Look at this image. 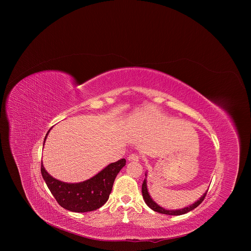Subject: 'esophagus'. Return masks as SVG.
I'll return each instance as SVG.
<instances>
[{"mask_svg": "<svg viewBox=\"0 0 251 251\" xmlns=\"http://www.w3.org/2000/svg\"><path fill=\"white\" fill-rule=\"evenodd\" d=\"M127 159H128V161H139L140 156L138 154H136V153H132V154H130L127 157Z\"/></svg>", "mask_w": 251, "mask_h": 251, "instance_id": "esophagus-1", "label": "esophagus"}]
</instances>
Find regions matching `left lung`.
Listing matches in <instances>:
<instances>
[{
	"mask_svg": "<svg viewBox=\"0 0 251 251\" xmlns=\"http://www.w3.org/2000/svg\"><path fill=\"white\" fill-rule=\"evenodd\" d=\"M146 178H147V173L145 174ZM207 192L208 190L201 196V198L199 200H197L196 202H194L193 204H191L190 206L188 207H184L182 209H179V210H167V209H164L162 207H160L159 205H157L151 197V195L149 194V191H148V188H147V179H144L143 184H142V195H143L144 200H145V203L154 212H157L159 214H163V215H184L192 210H194L195 208H197L202 202L203 200L205 199L206 195H207Z\"/></svg>",
	"mask_w": 251,
	"mask_h": 251,
	"instance_id": "obj_1",
	"label": "left lung"
}]
</instances>
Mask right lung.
<instances>
[{"instance_id": "add662e5", "label": "right lung", "mask_w": 251, "mask_h": 251, "mask_svg": "<svg viewBox=\"0 0 251 251\" xmlns=\"http://www.w3.org/2000/svg\"><path fill=\"white\" fill-rule=\"evenodd\" d=\"M50 129L46 133L43 146ZM125 165L126 159L122 158L109 164L91 179L75 183L64 182L53 178L45 170L42 162L40 171L49 190L60 206L74 213H86L98 210L107 202L114 180Z\"/></svg>"}]
</instances>
